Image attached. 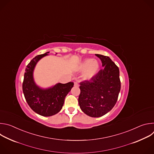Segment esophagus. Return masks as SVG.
Segmentation results:
<instances>
[{"label":"esophagus","mask_w":154,"mask_h":154,"mask_svg":"<svg viewBox=\"0 0 154 154\" xmlns=\"http://www.w3.org/2000/svg\"><path fill=\"white\" fill-rule=\"evenodd\" d=\"M74 86H79V83L77 82H74Z\"/></svg>","instance_id":"34e87169"}]
</instances>
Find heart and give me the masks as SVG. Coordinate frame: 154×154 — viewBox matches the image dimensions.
<instances>
[{
    "label": "heart",
    "mask_w": 154,
    "mask_h": 154,
    "mask_svg": "<svg viewBox=\"0 0 154 154\" xmlns=\"http://www.w3.org/2000/svg\"><path fill=\"white\" fill-rule=\"evenodd\" d=\"M75 71L78 73L83 72L82 80L86 82L92 80L100 71V64L93 58H86L80 62L75 67Z\"/></svg>",
    "instance_id": "b5f03b06"
}]
</instances>
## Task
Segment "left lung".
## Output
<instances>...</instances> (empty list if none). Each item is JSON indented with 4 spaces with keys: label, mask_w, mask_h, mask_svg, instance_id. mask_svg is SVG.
Masks as SVG:
<instances>
[{
    "label": "left lung",
    "mask_w": 154,
    "mask_h": 154,
    "mask_svg": "<svg viewBox=\"0 0 154 154\" xmlns=\"http://www.w3.org/2000/svg\"><path fill=\"white\" fill-rule=\"evenodd\" d=\"M103 69L91 81L80 83L79 106L83 113L93 118L101 117L113 108L121 90L119 70L109 57L95 54Z\"/></svg>",
    "instance_id": "obj_1"
}]
</instances>
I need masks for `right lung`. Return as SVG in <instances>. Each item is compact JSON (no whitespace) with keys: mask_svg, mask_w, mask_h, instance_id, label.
<instances>
[{"mask_svg":"<svg viewBox=\"0 0 154 154\" xmlns=\"http://www.w3.org/2000/svg\"><path fill=\"white\" fill-rule=\"evenodd\" d=\"M49 52L37 55L31 60L26 69L23 84L24 97L29 106L42 116H51L58 113L63 106L66 96L74 86L72 82L57 83L48 88H42L36 83L33 76L36 65L41 58L49 55Z\"/></svg>","mask_w":154,"mask_h":154,"instance_id":"obj_1","label":"right lung"}]
</instances>
